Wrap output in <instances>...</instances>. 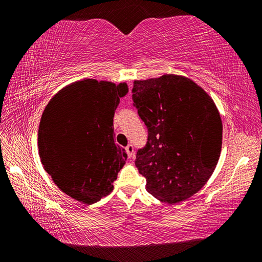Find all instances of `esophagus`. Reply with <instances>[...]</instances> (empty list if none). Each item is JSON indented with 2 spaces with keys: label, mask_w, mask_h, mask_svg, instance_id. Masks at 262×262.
<instances>
[{
  "label": "esophagus",
  "mask_w": 262,
  "mask_h": 262,
  "mask_svg": "<svg viewBox=\"0 0 262 262\" xmlns=\"http://www.w3.org/2000/svg\"><path fill=\"white\" fill-rule=\"evenodd\" d=\"M126 151H127V155H128V157H129V158L134 156V147H133L132 144H128L127 145Z\"/></svg>",
  "instance_id": "34e87169"
}]
</instances>
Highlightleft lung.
Here are the masks:
<instances>
[{"label": "left lung", "mask_w": 262, "mask_h": 262, "mask_svg": "<svg viewBox=\"0 0 262 262\" xmlns=\"http://www.w3.org/2000/svg\"><path fill=\"white\" fill-rule=\"evenodd\" d=\"M133 101L148 128L135 165L148 192L165 203L198 193L219 162L221 115L209 95L192 79L166 74L135 81Z\"/></svg>", "instance_id": "8db88e82"}]
</instances>
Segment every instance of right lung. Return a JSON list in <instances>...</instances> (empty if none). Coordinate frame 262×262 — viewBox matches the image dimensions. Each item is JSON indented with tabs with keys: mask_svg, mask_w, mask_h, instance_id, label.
<instances>
[{
	"mask_svg": "<svg viewBox=\"0 0 262 262\" xmlns=\"http://www.w3.org/2000/svg\"><path fill=\"white\" fill-rule=\"evenodd\" d=\"M126 83L83 79L60 90L43 110L38 148L62 192L92 205L113 190L127 154L114 143L113 117Z\"/></svg>",
	"mask_w": 262,
	"mask_h": 262,
	"instance_id": "obj_1",
	"label": "right lung"
}]
</instances>
